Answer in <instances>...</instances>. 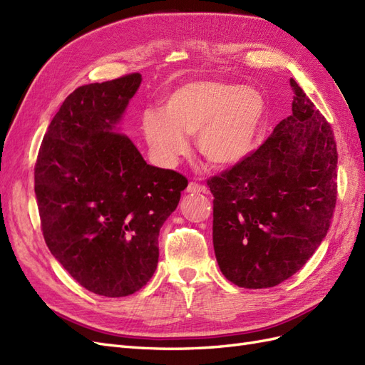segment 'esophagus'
<instances>
[{
  "mask_svg": "<svg viewBox=\"0 0 365 365\" xmlns=\"http://www.w3.org/2000/svg\"><path fill=\"white\" fill-rule=\"evenodd\" d=\"M187 193H195V195H197V193H208V189L205 185H201V184H197V182H190L189 185H187Z\"/></svg>",
  "mask_w": 365,
  "mask_h": 365,
  "instance_id": "34e87169",
  "label": "esophagus"
}]
</instances>
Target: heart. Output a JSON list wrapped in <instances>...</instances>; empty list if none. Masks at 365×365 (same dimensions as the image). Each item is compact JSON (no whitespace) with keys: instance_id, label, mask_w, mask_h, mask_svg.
<instances>
[{"instance_id":"1","label":"heart","mask_w":365,"mask_h":365,"mask_svg":"<svg viewBox=\"0 0 365 365\" xmlns=\"http://www.w3.org/2000/svg\"><path fill=\"white\" fill-rule=\"evenodd\" d=\"M264 120L262 96L237 83L189 82L165 98L161 109H146L141 130L158 163L175 165L195 135L200 155L213 168H235L257 145Z\"/></svg>"}]
</instances>
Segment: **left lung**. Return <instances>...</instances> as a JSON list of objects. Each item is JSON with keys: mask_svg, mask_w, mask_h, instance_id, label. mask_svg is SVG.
<instances>
[{"mask_svg": "<svg viewBox=\"0 0 365 365\" xmlns=\"http://www.w3.org/2000/svg\"><path fill=\"white\" fill-rule=\"evenodd\" d=\"M292 114L240 164L208 180L213 247L225 277L240 288L284 282L327 235L336 204V143L298 83Z\"/></svg>", "mask_w": 365, "mask_h": 365, "instance_id": "obj_1", "label": "left lung"}]
</instances>
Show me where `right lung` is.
<instances>
[{
  "mask_svg": "<svg viewBox=\"0 0 365 365\" xmlns=\"http://www.w3.org/2000/svg\"><path fill=\"white\" fill-rule=\"evenodd\" d=\"M141 83L138 73L74 90L42 140L35 193L50 252L85 289L126 297L158 264L160 228L187 187L150 165L117 125Z\"/></svg>",
  "mask_w": 365,
  "mask_h": 365,
  "instance_id": "add662e5",
  "label": "right lung"
}]
</instances>
